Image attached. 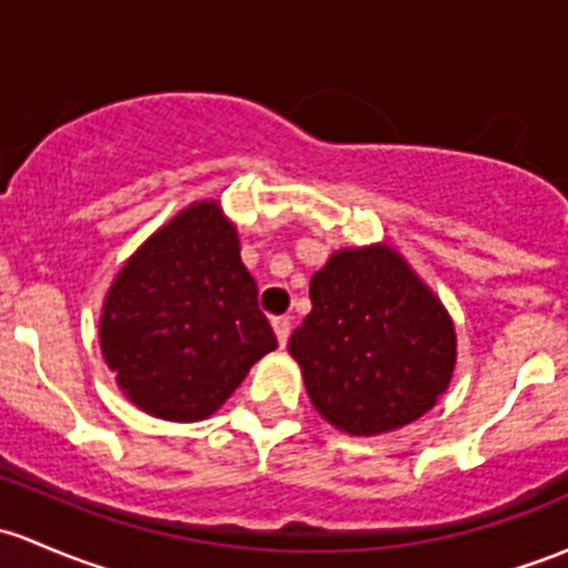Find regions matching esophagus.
<instances>
[{
  "label": "esophagus",
  "mask_w": 568,
  "mask_h": 568,
  "mask_svg": "<svg viewBox=\"0 0 568 568\" xmlns=\"http://www.w3.org/2000/svg\"><path fill=\"white\" fill-rule=\"evenodd\" d=\"M272 326H274V335H277L280 346H285V341H288V335H291V318L288 316L272 318Z\"/></svg>",
  "instance_id": "esophagus-1"
}]
</instances>
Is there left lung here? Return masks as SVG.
<instances>
[{"label": "left lung", "mask_w": 568, "mask_h": 568, "mask_svg": "<svg viewBox=\"0 0 568 568\" xmlns=\"http://www.w3.org/2000/svg\"><path fill=\"white\" fill-rule=\"evenodd\" d=\"M311 302L288 352L324 420L371 437L437 404L454 374L456 332L398 252H335L313 274Z\"/></svg>", "instance_id": "1"}]
</instances>
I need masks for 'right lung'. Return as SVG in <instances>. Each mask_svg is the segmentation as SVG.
Segmentation results:
<instances>
[{
  "mask_svg": "<svg viewBox=\"0 0 568 568\" xmlns=\"http://www.w3.org/2000/svg\"><path fill=\"white\" fill-rule=\"evenodd\" d=\"M277 348L216 203H194L120 268L101 316V352L148 415H214L263 354Z\"/></svg>",
  "mask_w": 568,
  "mask_h": 568,
  "instance_id": "obj_1",
  "label": "right lung"
}]
</instances>
